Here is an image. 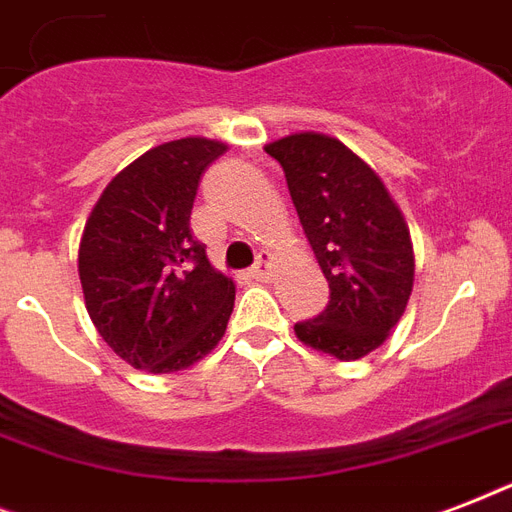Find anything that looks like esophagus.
I'll return each instance as SVG.
<instances>
[{"label":"esophagus","instance_id":"1","mask_svg":"<svg viewBox=\"0 0 512 512\" xmlns=\"http://www.w3.org/2000/svg\"><path fill=\"white\" fill-rule=\"evenodd\" d=\"M271 273H273V257L268 255V252H263L260 255V260H257V265L249 271V276L257 281H268L271 279Z\"/></svg>","mask_w":512,"mask_h":512}]
</instances>
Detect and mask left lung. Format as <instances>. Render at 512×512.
<instances>
[{
    "instance_id": "8db88e82",
    "label": "left lung",
    "mask_w": 512,
    "mask_h": 512,
    "mask_svg": "<svg viewBox=\"0 0 512 512\" xmlns=\"http://www.w3.org/2000/svg\"><path fill=\"white\" fill-rule=\"evenodd\" d=\"M284 167L289 196L329 281L319 319L297 340L340 361L369 356L390 337L414 287V247L380 175L324 132H292L265 146Z\"/></svg>"
}]
</instances>
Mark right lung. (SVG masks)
I'll list each match as a JSON object with an SVG mask.
<instances>
[{"label":"right lung","mask_w":512,"mask_h":512,"mask_svg":"<svg viewBox=\"0 0 512 512\" xmlns=\"http://www.w3.org/2000/svg\"><path fill=\"white\" fill-rule=\"evenodd\" d=\"M225 143L180 138L127 164L79 241V281L98 335L135 369H188L223 340L236 284L191 231L199 180Z\"/></svg>","instance_id":"add662e5"}]
</instances>
